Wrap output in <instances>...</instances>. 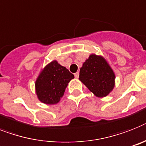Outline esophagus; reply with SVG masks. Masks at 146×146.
Returning <instances> with one entry per match:
<instances>
[{
	"instance_id": "34e87169",
	"label": "esophagus",
	"mask_w": 146,
	"mask_h": 146,
	"mask_svg": "<svg viewBox=\"0 0 146 146\" xmlns=\"http://www.w3.org/2000/svg\"><path fill=\"white\" fill-rule=\"evenodd\" d=\"M74 77H75L76 78H78V77H79V72H76V73H74Z\"/></svg>"
}]
</instances>
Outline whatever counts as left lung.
Returning a JSON list of instances; mask_svg holds the SVG:
<instances>
[{
	"mask_svg": "<svg viewBox=\"0 0 146 146\" xmlns=\"http://www.w3.org/2000/svg\"><path fill=\"white\" fill-rule=\"evenodd\" d=\"M79 79L97 97H104L115 85V74L106 60L95 54L90 55L80 68Z\"/></svg>",
	"mask_w": 146,
	"mask_h": 146,
	"instance_id": "8db88e82",
	"label": "left lung"
}]
</instances>
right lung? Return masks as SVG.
Listing matches in <instances>:
<instances>
[{
    "instance_id": "obj_1",
    "label": "right lung",
    "mask_w": 146,
    "mask_h": 146,
    "mask_svg": "<svg viewBox=\"0 0 146 146\" xmlns=\"http://www.w3.org/2000/svg\"><path fill=\"white\" fill-rule=\"evenodd\" d=\"M74 74L56 61L49 63L37 78L36 91L38 98L47 104L59 102Z\"/></svg>"
}]
</instances>
